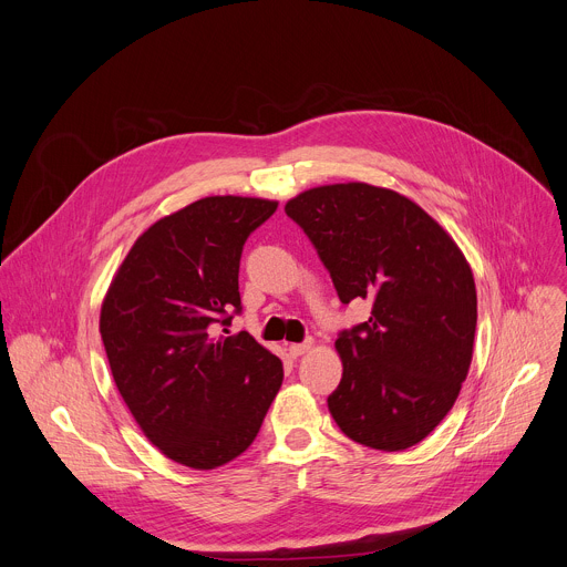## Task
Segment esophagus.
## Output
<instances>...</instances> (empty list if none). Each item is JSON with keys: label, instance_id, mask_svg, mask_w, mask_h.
<instances>
[{"label": "esophagus", "instance_id": "34e87169", "mask_svg": "<svg viewBox=\"0 0 567 567\" xmlns=\"http://www.w3.org/2000/svg\"><path fill=\"white\" fill-rule=\"evenodd\" d=\"M311 350V341H305V343H291L289 346V354L291 357H302L305 352H309Z\"/></svg>", "mask_w": 567, "mask_h": 567}]
</instances>
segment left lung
<instances>
[{
    "instance_id": "left-lung-1",
    "label": "left lung",
    "mask_w": 567,
    "mask_h": 567,
    "mask_svg": "<svg viewBox=\"0 0 567 567\" xmlns=\"http://www.w3.org/2000/svg\"><path fill=\"white\" fill-rule=\"evenodd\" d=\"M285 213L341 302H372L370 318L337 339L334 422L377 451L415 446L453 409L471 365L477 296L464 254L415 202L361 182L309 188Z\"/></svg>"
}]
</instances>
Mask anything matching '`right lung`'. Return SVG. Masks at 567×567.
Masks as SVG:
<instances>
[{"label":"right lung","instance_id":"1","mask_svg":"<svg viewBox=\"0 0 567 567\" xmlns=\"http://www.w3.org/2000/svg\"><path fill=\"white\" fill-rule=\"evenodd\" d=\"M278 202L204 197L154 221L118 267L101 307L114 383L145 437L208 471L245 453L282 385V361L239 313V258Z\"/></svg>","mask_w":567,"mask_h":567}]
</instances>
